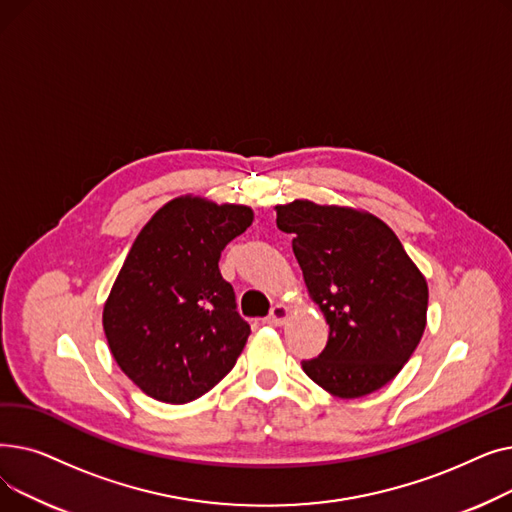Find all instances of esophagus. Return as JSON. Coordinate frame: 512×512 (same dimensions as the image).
<instances>
[{"mask_svg":"<svg viewBox=\"0 0 512 512\" xmlns=\"http://www.w3.org/2000/svg\"><path fill=\"white\" fill-rule=\"evenodd\" d=\"M288 317H290V307L284 305V303H276V305L272 307L270 315L265 317V321H267V324H270V326H282V324H286Z\"/></svg>","mask_w":512,"mask_h":512,"instance_id":"esophagus-1","label":"esophagus"}]
</instances>
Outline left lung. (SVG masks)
<instances>
[{
  "label": "left lung",
  "instance_id": "8db88e82",
  "mask_svg": "<svg viewBox=\"0 0 512 512\" xmlns=\"http://www.w3.org/2000/svg\"><path fill=\"white\" fill-rule=\"evenodd\" d=\"M276 224L292 234L311 301L330 326L309 378L336 398L386 386L415 353L427 324L425 276L378 215L309 199L276 205Z\"/></svg>",
  "mask_w": 512,
  "mask_h": 512
}]
</instances>
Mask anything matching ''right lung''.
<instances>
[{"instance_id": "add662e5", "label": "right lung", "mask_w": 512, "mask_h": 512, "mask_svg": "<svg viewBox=\"0 0 512 512\" xmlns=\"http://www.w3.org/2000/svg\"><path fill=\"white\" fill-rule=\"evenodd\" d=\"M251 222L247 205L188 193L161 205L134 238L101 321L118 367L147 396L197 400L240 357L251 328L218 261Z\"/></svg>"}]
</instances>
